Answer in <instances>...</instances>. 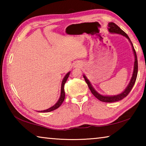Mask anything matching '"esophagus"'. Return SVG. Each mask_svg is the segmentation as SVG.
Segmentation results:
<instances>
[{"label": "esophagus", "mask_w": 146, "mask_h": 146, "mask_svg": "<svg viewBox=\"0 0 146 146\" xmlns=\"http://www.w3.org/2000/svg\"><path fill=\"white\" fill-rule=\"evenodd\" d=\"M79 66H79V64H75V67H79Z\"/></svg>", "instance_id": "1"}]
</instances>
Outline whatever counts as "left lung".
<instances>
[{"label": "left lung", "instance_id": "obj_1", "mask_svg": "<svg viewBox=\"0 0 146 146\" xmlns=\"http://www.w3.org/2000/svg\"><path fill=\"white\" fill-rule=\"evenodd\" d=\"M108 30L110 33L120 34L122 35L125 36V37L129 39V42H131V44L133 53H134V55H135V64H134V70H133V76H132L131 79L129 84H128L127 87L124 90V91H123L122 93L119 94V95H115V96H103V95H100L99 93H97V91L94 90V88L92 87V86H91L90 81H89L88 79H87V78L86 77V76L84 75V78L86 82L87 83V84L89 88H90L91 92L92 93L93 95L95 96L97 99L100 100L101 102H117V101L121 100L122 99H123V98L126 97L128 94L129 93L131 90H132L133 86L135 85L136 79H137V73H138V60H137V53H136L134 47H133L130 38H129V36H128L127 35L123 30H122V29H121L117 25V24H115L113 23H110L108 24Z\"/></svg>", "mask_w": 146, "mask_h": 146}]
</instances>
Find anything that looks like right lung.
<instances>
[{
	"label": "right lung",
	"mask_w": 146,
	"mask_h": 146,
	"mask_svg": "<svg viewBox=\"0 0 146 146\" xmlns=\"http://www.w3.org/2000/svg\"><path fill=\"white\" fill-rule=\"evenodd\" d=\"M70 72L66 74V76H64V78L62 80V86H61V93H60V98H59L58 102H56L55 105L52 107H51L50 108L48 109V110H44V111H39V112H50V111H52L56 110V109L58 108L60 106H61L62 104L64 102V98H65V91H64V85H65V83L66 82V81H67V79L69 77V75H70Z\"/></svg>",
	"instance_id": "1"
}]
</instances>
